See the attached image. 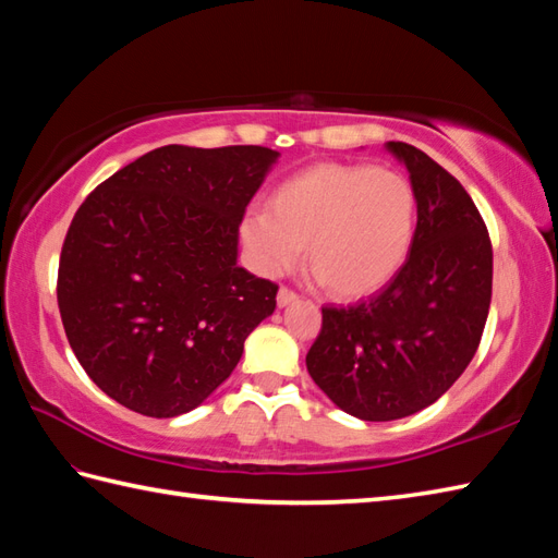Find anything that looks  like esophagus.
Masks as SVG:
<instances>
[{
    "instance_id": "34e87169",
    "label": "esophagus",
    "mask_w": 558,
    "mask_h": 558,
    "mask_svg": "<svg viewBox=\"0 0 558 558\" xmlns=\"http://www.w3.org/2000/svg\"><path fill=\"white\" fill-rule=\"evenodd\" d=\"M300 300L298 292H292L290 288H280L278 290V306H288V304H294Z\"/></svg>"
}]
</instances>
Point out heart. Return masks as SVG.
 I'll list each match as a JSON object with an SVG mask.
<instances>
[{
    "label": "heart",
    "mask_w": 558,
    "mask_h": 558,
    "mask_svg": "<svg viewBox=\"0 0 558 558\" xmlns=\"http://www.w3.org/2000/svg\"><path fill=\"white\" fill-rule=\"evenodd\" d=\"M417 228V192L405 174L376 165L318 162L272 189L242 236L254 266L282 276L302 244L322 286L338 298L381 290L405 264Z\"/></svg>",
    "instance_id": "heart-1"
}]
</instances>
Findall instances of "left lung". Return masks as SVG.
Masks as SVG:
<instances>
[{
  "label": "left lung",
  "instance_id": "1",
  "mask_svg": "<svg viewBox=\"0 0 558 558\" xmlns=\"http://www.w3.org/2000/svg\"><path fill=\"white\" fill-rule=\"evenodd\" d=\"M386 148L417 192L410 256L369 300L324 306L306 352L314 384L364 422L408 417L441 398L475 357L492 304L494 254L475 201L420 148Z\"/></svg>",
  "mask_w": 558,
  "mask_h": 558
}]
</instances>
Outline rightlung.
Here are the masks:
<instances>
[{
	"mask_svg": "<svg viewBox=\"0 0 558 558\" xmlns=\"http://www.w3.org/2000/svg\"><path fill=\"white\" fill-rule=\"evenodd\" d=\"M278 156L162 146L76 210L59 256V314L76 360L120 405L146 417L198 408L276 310L278 286L236 266V242Z\"/></svg>",
	"mask_w": 558,
	"mask_h": 558,
	"instance_id": "right-lung-1",
	"label": "right lung"
}]
</instances>
